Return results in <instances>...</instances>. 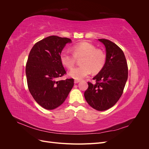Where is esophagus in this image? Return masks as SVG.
Here are the masks:
<instances>
[{
	"label": "esophagus",
	"mask_w": 149,
	"mask_h": 149,
	"mask_svg": "<svg viewBox=\"0 0 149 149\" xmlns=\"http://www.w3.org/2000/svg\"><path fill=\"white\" fill-rule=\"evenodd\" d=\"M80 81L79 79H74V83H78Z\"/></svg>",
	"instance_id": "34e87169"
}]
</instances>
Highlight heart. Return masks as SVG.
Wrapping results in <instances>:
<instances>
[{"mask_svg":"<svg viewBox=\"0 0 149 149\" xmlns=\"http://www.w3.org/2000/svg\"><path fill=\"white\" fill-rule=\"evenodd\" d=\"M71 50L73 53L63 50L60 54V60L65 67L71 69L74 66L77 59L82 58L80 60L81 65L74 68L69 72V76L76 79L84 78L91 72L99 73L106 65V53L91 43H78L72 47Z\"/></svg>","mask_w":149,"mask_h":149,"instance_id":"heart-1","label":"heart"}]
</instances>
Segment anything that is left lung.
<instances>
[{"label":"left lung","instance_id":"8db88e82","mask_svg":"<svg viewBox=\"0 0 149 149\" xmlns=\"http://www.w3.org/2000/svg\"><path fill=\"white\" fill-rule=\"evenodd\" d=\"M105 45L107 60L104 67L88 82L84 92L86 101L94 109L106 111L115 105L123 93L128 78V67L123 51L109 40L99 39Z\"/></svg>","mask_w":149,"mask_h":149}]
</instances>
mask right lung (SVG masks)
Instances as JSON below:
<instances>
[{"mask_svg":"<svg viewBox=\"0 0 149 149\" xmlns=\"http://www.w3.org/2000/svg\"><path fill=\"white\" fill-rule=\"evenodd\" d=\"M71 40L49 36L36 43L26 63L28 88L39 105L52 110L64 102L74 85L73 78L58 80L66 74L60 54Z\"/></svg>","mask_w":149,"mask_h":149,"instance_id":"add662e5","label":"right lung"}]
</instances>
